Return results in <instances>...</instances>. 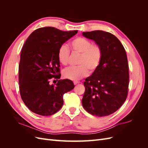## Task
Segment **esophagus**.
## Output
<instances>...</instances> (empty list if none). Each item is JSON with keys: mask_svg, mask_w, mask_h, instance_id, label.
Masks as SVG:
<instances>
[{"mask_svg": "<svg viewBox=\"0 0 148 148\" xmlns=\"http://www.w3.org/2000/svg\"><path fill=\"white\" fill-rule=\"evenodd\" d=\"M73 83H74V84H75V85H76V84H77L79 83V82H73Z\"/></svg>", "mask_w": 148, "mask_h": 148, "instance_id": "esophagus-1", "label": "esophagus"}]
</instances>
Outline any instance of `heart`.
Returning a JSON list of instances; mask_svg holds the SVG:
<instances>
[{
	"label": "heart",
	"mask_w": 148,
	"mask_h": 148,
	"mask_svg": "<svg viewBox=\"0 0 148 148\" xmlns=\"http://www.w3.org/2000/svg\"><path fill=\"white\" fill-rule=\"evenodd\" d=\"M73 51L79 53L77 66L69 67L64 70L63 75L67 79L78 81L88 75L89 70L94 72L99 67L102 58L101 48L97 45H92L89 40L79 37L71 42ZM69 49L65 44L60 46L58 50V59L60 63L66 65L69 64Z\"/></svg>",
	"instance_id": "1"
}]
</instances>
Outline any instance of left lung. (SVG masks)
<instances>
[{
    "label": "left lung",
    "mask_w": 148,
    "mask_h": 148,
    "mask_svg": "<svg viewBox=\"0 0 148 148\" xmlns=\"http://www.w3.org/2000/svg\"><path fill=\"white\" fill-rule=\"evenodd\" d=\"M82 35L95 41L102 51L99 67L85 79L82 105L92 115L107 116L117 111L127 99L129 73L126 52L118 38L110 33L96 30Z\"/></svg>",
    "instance_id": "1"
}]
</instances>
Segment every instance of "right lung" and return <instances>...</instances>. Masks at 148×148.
I'll list each match as a JSON object with an SVG mask.
<instances>
[{"instance_id": "obj_1", "label": "right lung", "mask_w": 148, "mask_h": 148, "mask_svg": "<svg viewBox=\"0 0 148 148\" xmlns=\"http://www.w3.org/2000/svg\"><path fill=\"white\" fill-rule=\"evenodd\" d=\"M77 33L44 27L34 31L26 39L20 54L18 81L21 99L33 112L54 114L63 106V95L74 88L68 79H60L56 85L49 82L61 76L59 48Z\"/></svg>"}]
</instances>
